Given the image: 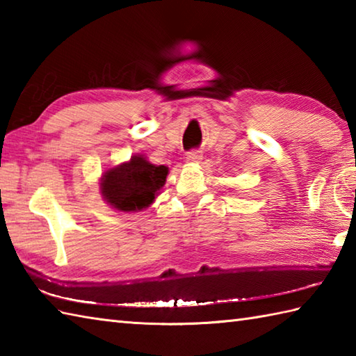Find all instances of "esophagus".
I'll list each match as a JSON object with an SVG mask.
<instances>
[{
	"instance_id": "1",
	"label": "esophagus",
	"mask_w": 356,
	"mask_h": 356,
	"mask_svg": "<svg viewBox=\"0 0 356 356\" xmlns=\"http://www.w3.org/2000/svg\"><path fill=\"white\" fill-rule=\"evenodd\" d=\"M200 159H202V153L199 149H191L186 153V161L190 163H197L200 162Z\"/></svg>"
}]
</instances>
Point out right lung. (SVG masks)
Wrapping results in <instances>:
<instances>
[{
  "label": "right lung",
  "mask_w": 356,
  "mask_h": 356,
  "mask_svg": "<svg viewBox=\"0 0 356 356\" xmlns=\"http://www.w3.org/2000/svg\"><path fill=\"white\" fill-rule=\"evenodd\" d=\"M168 168L153 165L142 156L108 170L102 177V194L113 208L119 211H140L154 200L163 186Z\"/></svg>",
  "instance_id": "1"
}]
</instances>
